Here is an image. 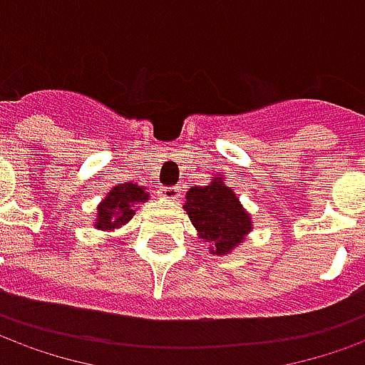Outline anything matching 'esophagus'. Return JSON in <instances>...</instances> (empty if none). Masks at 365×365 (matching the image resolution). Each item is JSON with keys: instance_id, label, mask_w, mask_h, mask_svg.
Returning <instances> with one entry per match:
<instances>
[{"instance_id": "obj_1", "label": "esophagus", "mask_w": 365, "mask_h": 365, "mask_svg": "<svg viewBox=\"0 0 365 365\" xmlns=\"http://www.w3.org/2000/svg\"><path fill=\"white\" fill-rule=\"evenodd\" d=\"M158 195L167 200H177L180 197V188L178 187H160L158 188Z\"/></svg>"}]
</instances>
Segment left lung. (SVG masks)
Listing matches in <instances>:
<instances>
[{
    "mask_svg": "<svg viewBox=\"0 0 365 365\" xmlns=\"http://www.w3.org/2000/svg\"><path fill=\"white\" fill-rule=\"evenodd\" d=\"M185 210L200 238L210 245L212 255H228L252 228L250 216L242 210L232 188L218 178L207 187L190 188Z\"/></svg>",
    "mask_w": 365,
    "mask_h": 365,
    "instance_id": "left-lung-1",
    "label": "left lung"
}]
</instances>
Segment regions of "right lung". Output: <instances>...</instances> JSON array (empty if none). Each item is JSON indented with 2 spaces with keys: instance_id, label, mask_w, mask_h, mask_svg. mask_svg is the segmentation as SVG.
<instances>
[{
  "instance_id": "1",
  "label": "right lung",
  "mask_w": 365,
  "mask_h": 365,
  "mask_svg": "<svg viewBox=\"0 0 365 365\" xmlns=\"http://www.w3.org/2000/svg\"><path fill=\"white\" fill-rule=\"evenodd\" d=\"M147 200V192L133 182H125L110 190L107 198L99 205V218H97V228L101 230H113V228H120L125 222H129L133 215H135V205L137 202H145Z\"/></svg>"
}]
</instances>
